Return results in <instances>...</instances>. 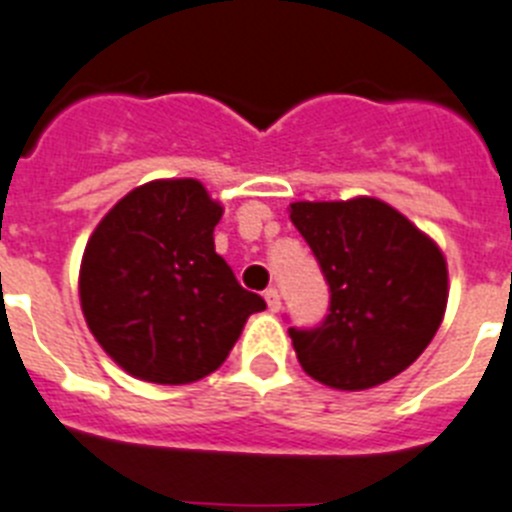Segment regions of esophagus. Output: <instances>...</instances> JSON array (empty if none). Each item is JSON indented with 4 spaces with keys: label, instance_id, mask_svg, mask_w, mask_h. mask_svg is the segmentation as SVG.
Instances as JSON below:
<instances>
[{
    "label": "esophagus",
    "instance_id": "esophagus-1",
    "mask_svg": "<svg viewBox=\"0 0 512 512\" xmlns=\"http://www.w3.org/2000/svg\"><path fill=\"white\" fill-rule=\"evenodd\" d=\"M263 296L265 302H268L270 312H278V309H281V294H278V289H268Z\"/></svg>",
    "mask_w": 512,
    "mask_h": 512
}]
</instances>
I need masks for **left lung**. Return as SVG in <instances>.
I'll return each mask as SVG.
<instances>
[{
	"label": "left lung",
	"mask_w": 512,
	"mask_h": 512,
	"mask_svg": "<svg viewBox=\"0 0 512 512\" xmlns=\"http://www.w3.org/2000/svg\"><path fill=\"white\" fill-rule=\"evenodd\" d=\"M291 221L330 286L315 330L291 328L312 380L369 390L422 356L448 307V263L429 234L377 197L291 203Z\"/></svg>",
	"instance_id": "1"
}]
</instances>
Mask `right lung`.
Segmentation results:
<instances>
[{
	"label": "right lung",
	"instance_id": "add662e5",
	"mask_svg": "<svg viewBox=\"0 0 512 512\" xmlns=\"http://www.w3.org/2000/svg\"><path fill=\"white\" fill-rule=\"evenodd\" d=\"M223 205L197 179H153L101 218L80 263V307L101 349L137 380L190 385L216 372L263 296L216 252Z\"/></svg>",
	"mask_w": 512,
	"mask_h": 512
}]
</instances>
